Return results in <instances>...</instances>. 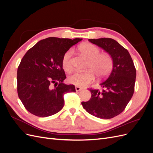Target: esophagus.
Instances as JSON below:
<instances>
[{"mask_svg": "<svg viewBox=\"0 0 153 153\" xmlns=\"http://www.w3.org/2000/svg\"><path fill=\"white\" fill-rule=\"evenodd\" d=\"M81 89H82L81 87H78V86H75V90H76V91H80Z\"/></svg>", "mask_w": 153, "mask_h": 153, "instance_id": "34e87169", "label": "esophagus"}]
</instances>
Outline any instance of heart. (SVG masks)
<instances>
[{"label":"heart","mask_w":153,"mask_h":153,"mask_svg":"<svg viewBox=\"0 0 153 153\" xmlns=\"http://www.w3.org/2000/svg\"><path fill=\"white\" fill-rule=\"evenodd\" d=\"M80 52L89 59L86 71H75L68 78L69 83L79 86L89 85L95 79V75L99 78L107 76L114 66V61L108 53H101L97 46L91 43H84L79 47ZM72 50H69L64 54L62 59V66L66 72H69L73 68L71 61Z\"/></svg>","instance_id":"obj_1"}]
</instances>
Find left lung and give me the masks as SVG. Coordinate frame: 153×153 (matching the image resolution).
Returning a JSON list of instances; mask_svg holds the SVG:
<instances>
[{
    "instance_id": "obj_1",
    "label": "left lung",
    "mask_w": 153,
    "mask_h": 153,
    "mask_svg": "<svg viewBox=\"0 0 153 153\" xmlns=\"http://www.w3.org/2000/svg\"><path fill=\"white\" fill-rule=\"evenodd\" d=\"M112 56V71L100 84L102 90L90 88L91 99L82 105L88 113L101 119H111L123 112L132 98L136 69L128 51L111 38L89 39Z\"/></svg>"
}]
</instances>
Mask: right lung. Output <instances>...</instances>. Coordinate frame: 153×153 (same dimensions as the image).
<instances>
[{
    "mask_svg": "<svg viewBox=\"0 0 153 153\" xmlns=\"http://www.w3.org/2000/svg\"><path fill=\"white\" fill-rule=\"evenodd\" d=\"M80 41L51 37L39 41L23 57L17 70V91L30 113L41 117L57 114L64 106V95L76 91L74 85L62 83L66 76L61 62L64 54Z\"/></svg>",
    "mask_w": 153,
    "mask_h": 153,
    "instance_id": "1",
    "label": "right lung"
}]
</instances>
